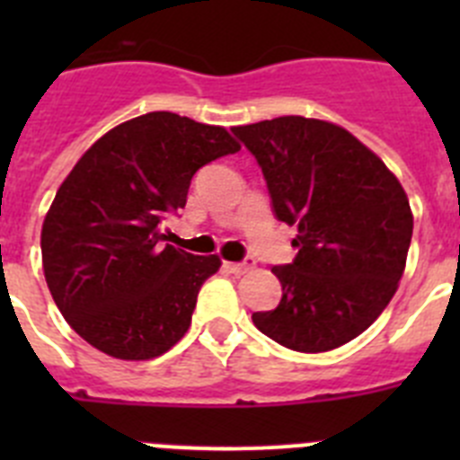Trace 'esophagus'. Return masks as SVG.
Returning a JSON list of instances; mask_svg holds the SVG:
<instances>
[{
	"label": "esophagus",
	"instance_id": "1",
	"mask_svg": "<svg viewBox=\"0 0 460 460\" xmlns=\"http://www.w3.org/2000/svg\"><path fill=\"white\" fill-rule=\"evenodd\" d=\"M253 265H255V260L253 258H246L243 260V262H226V270L230 271V274H237V276H242V274H246V271H251L253 270Z\"/></svg>",
	"mask_w": 460,
	"mask_h": 460
}]
</instances>
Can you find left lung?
<instances>
[{"label": "left lung", "instance_id": "left-lung-1", "mask_svg": "<svg viewBox=\"0 0 460 460\" xmlns=\"http://www.w3.org/2000/svg\"><path fill=\"white\" fill-rule=\"evenodd\" d=\"M265 174L271 209L296 226L290 265L274 267L283 296L253 324L296 352L357 339L392 302L412 239L403 186L352 133L306 117L234 126Z\"/></svg>", "mask_w": 460, "mask_h": 460}]
</instances>
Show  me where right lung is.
<instances>
[{
    "mask_svg": "<svg viewBox=\"0 0 460 460\" xmlns=\"http://www.w3.org/2000/svg\"><path fill=\"white\" fill-rule=\"evenodd\" d=\"M239 152L221 126L147 112L93 142L57 190L40 253L57 308L89 345L154 359L189 332L198 292L221 260L165 242L202 165Z\"/></svg>",
    "mask_w": 460,
    "mask_h": 460,
    "instance_id": "right-lung-1",
    "label": "right lung"
}]
</instances>
